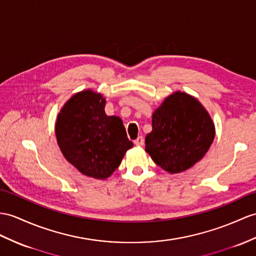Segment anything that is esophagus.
Instances as JSON below:
<instances>
[{
    "mask_svg": "<svg viewBox=\"0 0 256 256\" xmlns=\"http://www.w3.org/2000/svg\"><path fill=\"white\" fill-rule=\"evenodd\" d=\"M134 143L136 146H143V143H144V139H143L142 136H140L134 141Z\"/></svg>",
    "mask_w": 256,
    "mask_h": 256,
    "instance_id": "34e87169",
    "label": "esophagus"
}]
</instances>
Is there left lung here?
<instances>
[{
	"label": "left lung",
	"mask_w": 256,
	"mask_h": 256,
	"mask_svg": "<svg viewBox=\"0 0 256 256\" xmlns=\"http://www.w3.org/2000/svg\"><path fill=\"white\" fill-rule=\"evenodd\" d=\"M214 124L200 102L184 92L168 96L152 116L146 151L154 163L170 174L186 170L208 151Z\"/></svg>",
	"instance_id": "1"
}]
</instances>
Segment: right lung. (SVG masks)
<instances>
[{
	"label": "right lung",
	"mask_w": 256,
	"mask_h": 256,
	"mask_svg": "<svg viewBox=\"0 0 256 256\" xmlns=\"http://www.w3.org/2000/svg\"><path fill=\"white\" fill-rule=\"evenodd\" d=\"M105 98L91 90L74 94L58 114L55 126L65 158L86 176L105 179L134 146L122 120L105 114Z\"/></svg>",
	"instance_id": "1"
}]
</instances>
